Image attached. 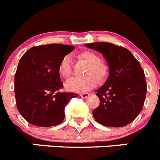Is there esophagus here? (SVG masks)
Instances as JSON below:
<instances>
[{
	"mask_svg": "<svg viewBox=\"0 0 160 160\" xmlns=\"http://www.w3.org/2000/svg\"><path fill=\"white\" fill-rule=\"evenodd\" d=\"M80 96L82 97V98H87V97L89 96V93H82L80 94Z\"/></svg>",
	"mask_w": 160,
	"mask_h": 160,
	"instance_id": "esophagus-1",
	"label": "esophagus"
}]
</instances>
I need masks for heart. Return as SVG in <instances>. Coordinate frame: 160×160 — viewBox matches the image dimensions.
I'll return each mask as SVG.
<instances>
[{
	"instance_id": "heart-1",
	"label": "heart",
	"mask_w": 160,
	"mask_h": 160,
	"mask_svg": "<svg viewBox=\"0 0 160 160\" xmlns=\"http://www.w3.org/2000/svg\"><path fill=\"white\" fill-rule=\"evenodd\" d=\"M82 59L88 63V68L85 72L87 76L84 77L72 78L65 84L67 90L76 92H83L92 89L97 84V78L101 80L105 77L107 68L103 63L99 61V57L92 51H84L80 54ZM59 73L63 78L69 79L72 76V60L69 55H66L61 59L58 68Z\"/></svg>"
}]
</instances>
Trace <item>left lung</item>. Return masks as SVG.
<instances>
[{"label":"left lung","instance_id":"8db88e82","mask_svg":"<svg viewBox=\"0 0 160 160\" xmlns=\"http://www.w3.org/2000/svg\"><path fill=\"white\" fill-rule=\"evenodd\" d=\"M103 55L109 68L105 84L96 91L100 105L92 111L98 123L122 127L135 119L142 109L147 82L139 62L129 50L110 42L85 44Z\"/></svg>","mask_w":160,"mask_h":160}]
</instances>
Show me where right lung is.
Instances as JSON below:
<instances>
[{
    "mask_svg": "<svg viewBox=\"0 0 160 160\" xmlns=\"http://www.w3.org/2000/svg\"><path fill=\"white\" fill-rule=\"evenodd\" d=\"M74 50L73 46L47 44L32 47L22 55L14 77L19 113L37 126H57L64 119V109L77 94L59 92L63 88L59 64Z\"/></svg>",
    "mask_w": 160,
    "mask_h": 160,
    "instance_id": "right-lung-1",
    "label": "right lung"
}]
</instances>
